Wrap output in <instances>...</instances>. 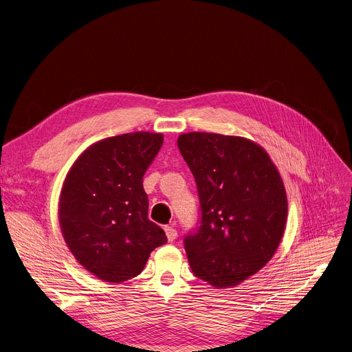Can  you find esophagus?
Masks as SVG:
<instances>
[{
  "label": "esophagus",
  "mask_w": 352,
  "mask_h": 352,
  "mask_svg": "<svg viewBox=\"0 0 352 352\" xmlns=\"http://www.w3.org/2000/svg\"><path fill=\"white\" fill-rule=\"evenodd\" d=\"M166 234H167V239H168V241H174L175 239H177V236H178V233H177V230L173 228V226H166Z\"/></svg>",
  "instance_id": "esophagus-1"
}]
</instances>
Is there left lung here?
Segmentation results:
<instances>
[{
  "mask_svg": "<svg viewBox=\"0 0 352 352\" xmlns=\"http://www.w3.org/2000/svg\"><path fill=\"white\" fill-rule=\"evenodd\" d=\"M192 171L201 226L184 239L190 270L214 287L257 274L285 232L287 199L268 153L248 139L190 132L177 140Z\"/></svg>",
  "mask_w": 352,
  "mask_h": 352,
  "instance_id": "obj_1",
  "label": "left lung"
}]
</instances>
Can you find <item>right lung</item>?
Wrapping results in <instances>:
<instances>
[{"instance_id": "obj_1", "label": "right lung", "mask_w": 352, "mask_h": 352, "mask_svg": "<svg viewBox=\"0 0 352 352\" xmlns=\"http://www.w3.org/2000/svg\"><path fill=\"white\" fill-rule=\"evenodd\" d=\"M162 133L133 132L89 146L61 188L58 221L76 260L118 283L139 275L150 252L167 243L148 219L143 175L163 144Z\"/></svg>"}]
</instances>
